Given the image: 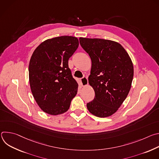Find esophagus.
<instances>
[{"label":"esophagus","instance_id":"1","mask_svg":"<svg viewBox=\"0 0 159 159\" xmlns=\"http://www.w3.org/2000/svg\"><path fill=\"white\" fill-rule=\"evenodd\" d=\"M81 84H82V86H85L88 84V79L87 77H83L81 80Z\"/></svg>","mask_w":159,"mask_h":159}]
</instances>
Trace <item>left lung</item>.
<instances>
[{"instance_id": "left-lung-1", "label": "left lung", "mask_w": 159, "mask_h": 159, "mask_svg": "<svg viewBox=\"0 0 159 159\" xmlns=\"http://www.w3.org/2000/svg\"><path fill=\"white\" fill-rule=\"evenodd\" d=\"M79 41L92 61L89 83L94 90L95 97L87 107L98 117L110 116L129 92L134 72L131 60L117 42L85 38H80Z\"/></svg>"}]
</instances>
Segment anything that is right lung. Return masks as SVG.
<instances>
[{
  "label": "right lung",
  "instance_id": "right-lung-1",
  "mask_svg": "<svg viewBox=\"0 0 159 159\" xmlns=\"http://www.w3.org/2000/svg\"><path fill=\"white\" fill-rule=\"evenodd\" d=\"M79 47L77 38L63 36L41 43L34 51L29 65L33 96L39 107L52 115L69 109L77 93L78 84L69 67V59Z\"/></svg>",
  "mask_w": 159,
  "mask_h": 159
}]
</instances>
